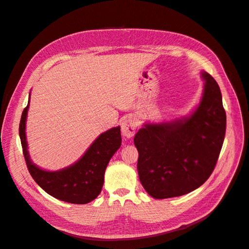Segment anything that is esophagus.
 <instances>
[{
    "instance_id": "obj_1",
    "label": "esophagus",
    "mask_w": 249,
    "mask_h": 249,
    "mask_svg": "<svg viewBox=\"0 0 249 249\" xmlns=\"http://www.w3.org/2000/svg\"><path fill=\"white\" fill-rule=\"evenodd\" d=\"M137 127V120L133 116H125L122 120V133L123 136L131 138L134 136Z\"/></svg>"
}]
</instances>
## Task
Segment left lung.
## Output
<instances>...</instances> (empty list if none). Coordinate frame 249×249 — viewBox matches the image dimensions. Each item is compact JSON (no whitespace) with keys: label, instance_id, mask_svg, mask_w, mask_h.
<instances>
[{"label":"left lung","instance_id":"1","mask_svg":"<svg viewBox=\"0 0 249 249\" xmlns=\"http://www.w3.org/2000/svg\"><path fill=\"white\" fill-rule=\"evenodd\" d=\"M202 96L191 114L145 123L134 138L139 179L150 196L177 197L200 187L213 172L223 144L227 115L220 88L201 71Z\"/></svg>","mask_w":249,"mask_h":249}]
</instances>
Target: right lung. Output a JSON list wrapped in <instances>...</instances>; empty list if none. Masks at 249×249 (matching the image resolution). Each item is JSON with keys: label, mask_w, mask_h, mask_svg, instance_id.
I'll list each match as a JSON object with an SVG mask.
<instances>
[{"label": "right lung", "mask_w": 249, "mask_h": 249, "mask_svg": "<svg viewBox=\"0 0 249 249\" xmlns=\"http://www.w3.org/2000/svg\"><path fill=\"white\" fill-rule=\"evenodd\" d=\"M29 104L30 96L21 114L19 137L30 175L44 191L57 199L78 205L95 199L102 191L107 165L122 145L120 126L102 133L76 163L57 171L44 170L32 162L28 152L26 120Z\"/></svg>", "instance_id": "1"}]
</instances>
